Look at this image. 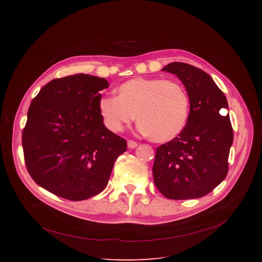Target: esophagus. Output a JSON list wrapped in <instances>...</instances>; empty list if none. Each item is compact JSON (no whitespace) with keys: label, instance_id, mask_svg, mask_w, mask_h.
<instances>
[{"label":"esophagus","instance_id":"34e87169","mask_svg":"<svg viewBox=\"0 0 262 262\" xmlns=\"http://www.w3.org/2000/svg\"><path fill=\"white\" fill-rule=\"evenodd\" d=\"M127 146H128V148L134 149V148H136V147L138 146V143H137V142H135V141L128 140V141H127Z\"/></svg>","mask_w":262,"mask_h":262}]
</instances>
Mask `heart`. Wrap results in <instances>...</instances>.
Wrapping results in <instances>:
<instances>
[{"label":"heart","instance_id":"1","mask_svg":"<svg viewBox=\"0 0 262 262\" xmlns=\"http://www.w3.org/2000/svg\"><path fill=\"white\" fill-rule=\"evenodd\" d=\"M117 94L103 96L98 103L104 124L112 132H121L137 115L140 133L157 142H169L188 122L189 96L177 82L135 78L121 84Z\"/></svg>","mask_w":262,"mask_h":262}]
</instances>
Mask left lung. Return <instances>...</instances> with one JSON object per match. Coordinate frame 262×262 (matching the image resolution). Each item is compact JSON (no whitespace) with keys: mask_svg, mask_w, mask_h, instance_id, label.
I'll return each mask as SVG.
<instances>
[{"mask_svg":"<svg viewBox=\"0 0 262 262\" xmlns=\"http://www.w3.org/2000/svg\"><path fill=\"white\" fill-rule=\"evenodd\" d=\"M163 71L182 82L190 100L183 130L157 148L152 168L158 190L168 199L201 198L225 179L233 130L225 94L208 73L193 65L172 62Z\"/></svg>","mask_w":262,"mask_h":262,"instance_id":"8db88e82","label":"left lung"}]
</instances>
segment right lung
<instances>
[{"instance_id":"right-lung-1","label":"right lung","mask_w":262,"mask_h":262,"mask_svg":"<svg viewBox=\"0 0 262 262\" xmlns=\"http://www.w3.org/2000/svg\"><path fill=\"white\" fill-rule=\"evenodd\" d=\"M105 79L78 73L48 83L32 100L23 132L27 169L45 190L71 201L99 194L126 141L103 124Z\"/></svg>"}]
</instances>
